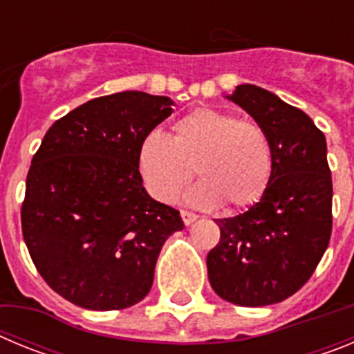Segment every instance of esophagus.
<instances>
[{"instance_id":"34e87169","label":"esophagus","mask_w":354,"mask_h":354,"mask_svg":"<svg viewBox=\"0 0 354 354\" xmlns=\"http://www.w3.org/2000/svg\"><path fill=\"white\" fill-rule=\"evenodd\" d=\"M180 216H183V221L186 227H189L192 223H195L196 218H198V216L193 214V212H189V211H180Z\"/></svg>"}]
</instances>
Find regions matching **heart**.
I'll return each mask as SVG.
<instances>
[{
	"label": "heart",
	"instance_id": "heart-1",
	"mask_svg": "<svg viewBox=\"0 0 354 354\" xmlns=\"http://www.w3.org/2000/svg\"><path fill=\"white\" fill-rule=\"evenodd\" d=\"M193 165L200 180L186 193L187 204L230 211L257 204L271 179L270 136L259 124L220 109L198 108L175 122L174 136L152 131L138 149L143 184L159 202L177 198Z\"/></svg>",
	"mask_w": 354,
	"mask_h": 354
}]
</instances>
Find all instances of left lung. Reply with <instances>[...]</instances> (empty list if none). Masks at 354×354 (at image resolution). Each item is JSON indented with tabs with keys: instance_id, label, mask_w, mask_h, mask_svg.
Masks as SVG:
<instances>
[{
	"instance_id": "obj_1",
	"label": "left lung",
	"mask_w": 354,
	"mask_h": 354,
	"mask_svg": "<svg viewBox=\"0 0 354 354\" xmlns=\"http://www.w3.org/2000/svg\"><path fill=\"white\" fill-rule=\"evenodd\" d=\"M228 101L270 136L271 179L257 204L214 220L220 243L207 255L214 292L239 306H266L298 292L331 236V171L326 138L305 111L270 90L239 84Z\"/></svg>"
}]
</instances>
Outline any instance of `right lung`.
I'll list each match as a JSON object with an SVG mask.
<instances>
[{"label":"right lung","mask_w":354,"mask_h":354,"mask_svg":"<svg viewBox=\"0 0 354 354\" xmlns=\"http://www.w3.org/2000/svg\"><path fill=\"white\" fill-rule=\"evenodd\" d=\"M170 97L127 90L56 120L31 159L21 209L31 261L55 292L88 310L149 294L165 241L184 223L147 193L138 149L168 118Z\"/></svg>","instance_id":"add662e5"}]
</instances>
